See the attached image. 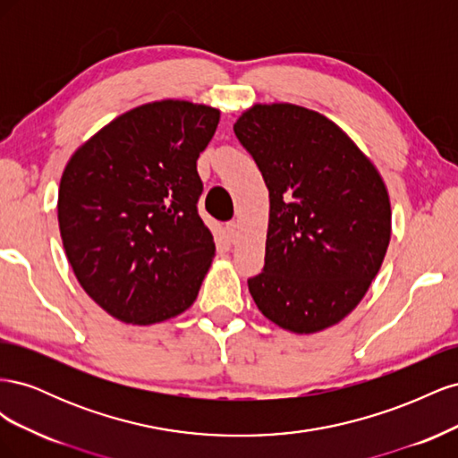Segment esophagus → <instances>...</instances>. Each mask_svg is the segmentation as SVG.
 Returning a JSON list of instances; mask_svg holds the SVG:
<instances>
[{"mask_svg": "<svg viewBox=\"0 0 458 458\" xmlns=\"http://www.w3.org/2000/svg\"><path fill=\"white\" fill-rule=\"evenodd\" d=\"M225 231H227V237H229V241H234V239H237V234H239V224H237V221H229L227 227H225Z\"/></svg>", "mask_w": 458, "mask_h": 458, "instance_id": "obj_1", "label": "esophagus"}]
</instances>
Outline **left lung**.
I'll return each instance as SVG.
<instances>
[{"label": "left lung", "instance_id": "1", "mask_svg": "<svg viewBox=\"0 0 458 458\" xmlns=\"http://www.w3.org/2000/svg\"><path fill=\"white\" fill-rule=\"evenodd\" d=\"M233 130L269 189L266 266L248 279L258 310L296 335L340 323L390 244L378 170L335 122L298 105H254Z\"/></svg>", "mask_w": 458, "mask_h": 458}]
</instances>
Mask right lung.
<instances>
[{"label": "right lung", "mask_w": 458, "mask_h": 458, "mask_svg": "<svg viewBox=\"0 0 458 458\" xmlns=\"http://www.w3.org/2000/svg\"><path fill=\"white\" fill-rule=\"evenodd\" d=\"M219 110L157 101L114 118L68 160L59 229L88 296L122 323L152 325L197 300L216 254L199 216L197 160Z\"/></svg>", "instance_id": "add662e5"}]
</instances>
